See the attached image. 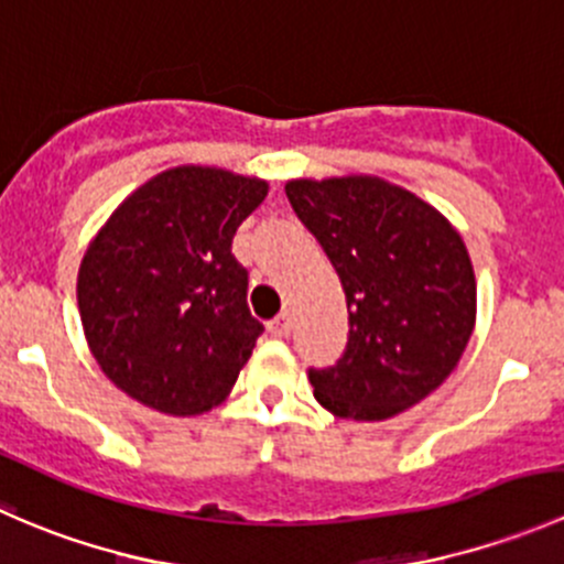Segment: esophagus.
Wrapping results in <instances>:
<instances>
[{
    "instance_id": "1",
    "label": "esophagus",
    "mask_w": 564,
    "mask_h": 564,
    "mask_svg": "<svg viewBox=\"0 0 564 564\" xmlns=\"http://www.w3.org/2000/svg\"><path fill=\"white\" fill-rule=\"evenodd\" d=\"M267 329H270L275 338H286V335L292 333V316H289V314L275 316L270 324H267Z\"/></svg>"
}]
</instances>
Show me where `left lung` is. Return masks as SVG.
I'll use <instances>...</instances> for the list:
<instances>
[{"mask_svg":"<svg viewBox=\"0 0 564 564\" xmlns=\"http://www.w3.org/2000/svg\"><path fill=\"white\" fill-rule=\"evenodd\" d=\"M286 196L333 261L349 308L338 366L308 373L314 398L340 420L395 417L451 377L475 329L464 237L417 193L373 174L300 176Z\"/></svg>","mask_w":564,"mask_h":564,"instance_id":"1","label":"left lung"}]
</instances>
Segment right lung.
<instances>
[{"instance_id":"obj_1","label":"right lung","mask_w":564,"mask_h":564,"mask_svg":"<svg viewBox=\"0 0 564 564\" xmlns=\"http://www.w3.org/2000/svg\"><path fill=\"white\" fill-rule=\"evenodd\" d=\"M267 180L218 166H174L135 187L78 267V314L100 371L133 401L172 414L226 401L261 324L248 272L231 253Z\"/></svg>"}]
</instances>
